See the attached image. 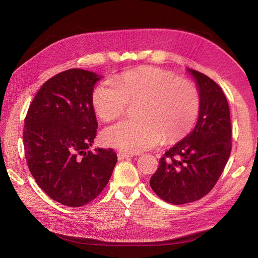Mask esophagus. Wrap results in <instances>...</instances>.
I'll return each mask as SVG.
<instances>
[{"instance_id": "1", "label": "esophagus", "mask_w": 258, "mask_h": 258, "mask_svg": "<svg viewBox=\"0 0 258 258\" xmlns=\"http://www.w3.org/2000/svg\"><path fill=\"white\" fill-rule=\"evenodd\" d=\"M131 157V155L128 153H123V152H118L117 153V158L118 160H123V159H129Z\"/></svg>"}]
</instances>
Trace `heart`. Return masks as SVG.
<instances>
[{"mask_svg":"<svg viewBox=\"0 0 258 258\" xmlns=\"http://www.w3.org/2000/svg\"><path fill=\"white\" fill-rule=\"evenodd\" d=\"M140 100V118L107 128L103 134L107 145L139 153L154 146L160 138L165 142L177 141L190 131L200 110V93L194 83L155 67L123 72L113 84L101 82L90 96L93 111L105 122L122 116L129 102Z\"/></svg>","mask_w":258,"mask_h":258,"instance_id":"obj_1","label":"heart"}]
</instances>
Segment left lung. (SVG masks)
<instances>
[{
	"label": "left lung",
	"mask_w": 258,
	"mask_h": 258,
	"mask_svg": "<svg viewBox=\"0 0 258 258\" xmlns=\"http://www.w3.org/2000/svg\"><path fill=\"white\" fill-rule=\"evenodd\" d=\"M200 93L196 127L163 154L151 177L158 197L172 205L199 200L212 190L231 152V122L227 99L213 80L195 70Z\"/></svg>",
	"instance_id": "obj_1"
}]
</instances>
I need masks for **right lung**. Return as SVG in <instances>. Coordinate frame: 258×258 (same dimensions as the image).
Segmentation results:
<instances>
[{
	"label": "right lung",
	"instance_id": "add662e5",
	"mask_svg": "<svg viewBox=\"0 0 258 258\" xmlns=\"http://www.w3.org/2000/svg\"><path fill=\"white\" fill-rule=\"evenodd\" d=\"M99 76L70 69L43 84L30 104L23 146L31 174L54 201L79 208L106 186L117 155L112 148L87 151L98 122L90 96Z\"/></svg>",
	"mask_w": 258,
	"mask_h": 258
}]
</instances>
